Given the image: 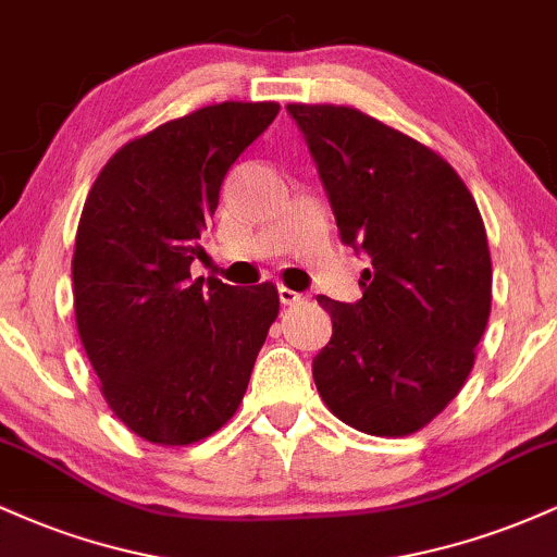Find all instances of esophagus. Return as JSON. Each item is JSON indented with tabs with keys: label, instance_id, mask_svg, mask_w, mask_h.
I'll use <instances>...</instances> for the list:
<instances>
[{
	"label": "esophagus",
	"instance_id": "esophagus-1",
	"mask_svg": "<svg viewBox=\"0 0 557 557\" xmlns=\"http://www.w3.org/2000/svg\"><path fill=\"white\" fill-rule=\"evenodd\" d=\"M277 296H280V304H285V306L300 304V300H304V296H300V293H296V290H290V287H280Z\"/></svg>",
	"mask_w": 557,
	"mask_h": 557
}]
</instances>
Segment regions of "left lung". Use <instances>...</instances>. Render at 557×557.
<instances>
[{
    "label": "left lung",
    "mask_w": 557,
    "mask_h": 557,
    "mask_svg": "<svg viewBox=\"0 0 557 557\" xmlns=\"http://www.w3.org/2000/svg\"><path fill=\"white\" fill-rule=\"evenodd\" d=\"M341 240L369 259L363 296L317 300L332 337L311 372L337 419L376 437L419 432L461 393L492 304L474 196L419 140L354 107L287 104Z\"/></svg>",
    "instance_id": "8db88e82"
}]
</instances>
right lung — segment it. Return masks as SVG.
I'll return each mask as SVG.
<instances>
[{"mask_svg":"<svg viewBox=\"0 0 557 557\" xmlns=\"http://www.w3.org/2000/svg\"><path fill=\"white\" fill-rule=\"evenodd\" d=\"M280 104L225 101L131 140L96 177L73 257L75 322L107 403L131 432L190 445L238 411L277 319L272 283L240 290L190 264L220 188Z\"/></svg>","mask_w":557,"mask_h":557,"instance_id":"1","label":"right lung"}]
</instances>
